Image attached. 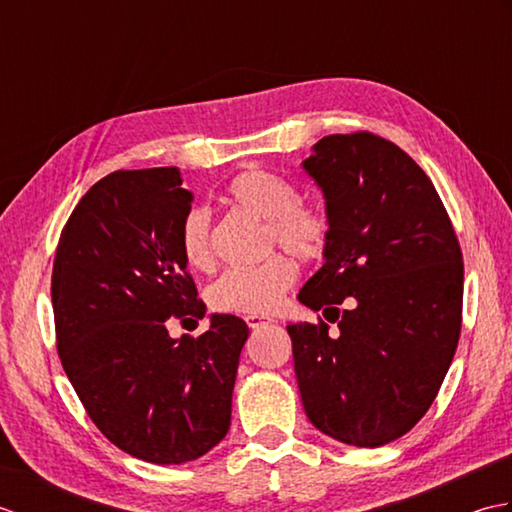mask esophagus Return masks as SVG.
Returning a JSON list of instances; mask_svg holds the SVG:
<instances>
[{
    "label": "esophagus",
    "instance_id": "obj_1",
    "mask_svg": "<svg viewBox=\"0 0 512 512\" xmlns=\"http://www.w3.org/2000/svg\"><path fill=\"white\" fill-rule=\"evenodd\" d=\"M246 323H248V328H250V330H259V328H264V325H270V323H273V319H268V317H259V314H248V317H246Z\"/></svg>",
    "mask_w": 512,
    "mask_h": 512
}]
</instances>
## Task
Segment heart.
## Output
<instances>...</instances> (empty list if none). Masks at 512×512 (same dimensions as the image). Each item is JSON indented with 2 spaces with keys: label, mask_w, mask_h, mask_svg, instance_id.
I'll list each match as a JSON object with an SVG mask.
<instances>
[{
  "label": "heart",
  "mask_w": 512,
  "mask_h": 512,
  "mask_svg": "<svg viewBox=\"0 0 512 512\" xmlns=\"http://www.w3.org/2000/svg\"><path fill=\"white\" fill-rule=\"evenodd\" d=\"M228 202L266 222L268 250L284 248L301 262H314L330 244V220L317 206L303 204L290 180L266 169H248L228 184ZM182 255L191 268L209 270L215 262L213 224L206 209H191L180 231ZM297 281V266L284 255L255 268H231L206 290L211 308L222 312L268 314Z\"/></svg>",
  "instance_id": "heart-1"
}]
</instances>
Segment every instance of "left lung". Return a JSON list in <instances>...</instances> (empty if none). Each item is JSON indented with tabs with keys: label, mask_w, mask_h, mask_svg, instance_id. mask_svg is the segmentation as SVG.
<instances>
[{
	"label": "left lung",
	"mask_w": 512,
	"mask_h": 512,
	"mask_svg": "<svg viewBox=\"0 0 512 512\" xmlns=\"http://www.w3.org/2000/svg\"><path fill=\"white\" fill-rule=\"evenodd\" d=\"M303 169L323 191L332 231L299 301L339 321L336 336L325 321L286 328L303 407L325 436L383 447L413 429L449 372L462 250L433 182L389 140L325 136Z\"/></svg>",
	"instance_id": "left-lung-1"
}]
</instances>
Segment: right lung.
<instances>
[{"instance_id":"obj_1","label":"right lung","mask_w":512,"mask_h":512,"mask_svg":"<svg viewBox=\"0 0 512 512\" xmlns=\"http://www.w3.org/2000/svg\"><path fill=\"white\" fill-rule=\"evenodd\" d=\"M193 193L176 167L114 171L76 204L52 266L57 350L103 436L151 464L200 458L231 427L248 325L211 314L198 339L171 317L202 319L180 231Z\"/></svg>"}]
</instances>
